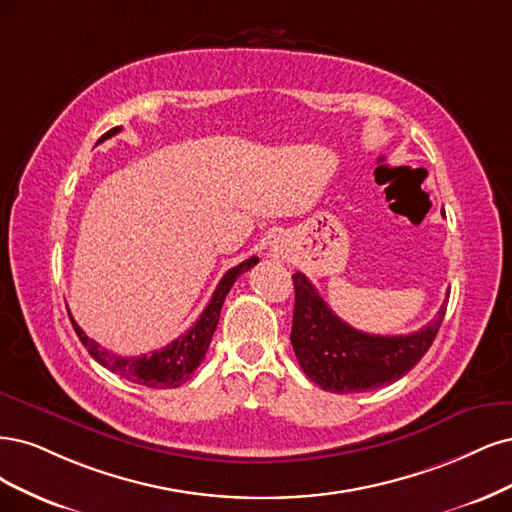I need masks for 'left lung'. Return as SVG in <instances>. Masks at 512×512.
Segmentation results:
<instances>
[{
    "instance_id": "obj_1",
    "label": "left lung",
    "mask_w": 512,
    "mask_h": 512,
    "mask_svg": "<svg viewBox=\"0 0 512 512\" xmlns=\"http://www.w3.org/2000/svg\"><path fill=\"white\" fill-rule=\"evenodd\" d=\"M295 308L291 344L304 374L332 393H361L391 385L415 368L430 349L442 325L447 300L419 332L406 336H374L357 332L302 274H293Z\"/></svg>"
}]
</instances>
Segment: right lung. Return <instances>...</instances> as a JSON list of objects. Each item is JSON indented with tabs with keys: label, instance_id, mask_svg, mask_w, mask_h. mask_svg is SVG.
I'll use <instances>...</instances> for the list:
<instances>
[{
	"label": "right lung",
	"instance_id": "right-lung-1",
	"mask_svg": "<svg viewBox=\"0 0 512 512\" xmlns=\"http://www.w3.org/2000/svg\"><path fill=\"white\" fill-rule=\"evenodd\" d=\"M119 131H121V127L110 129L108 134L102 136V140L112 138L114 134H119ZM257 261H259L257 257H251V259L238 263L236 268L227 270L225 276L221 278V283L217 285V289H214L208 306L204 308L200 319L191 325L189 332L180 334L168 346H163V349H159V351H153L151 355H140V357L114 355L108 349H102V346L95 340H91L89 336H85V332L78 327V323L72 319V315H70V319H72V325L76 329L80 342L87 346V351L91 353V357L97 361V364H102L110 372L119 374L121 378H127V381H131V383H138V385L151 387V389H174V387H180L183 383H187L193 376L195 368L204 361L212 334H214V329H217V323L221 317L225 295L236 283V278L240 274H244L246 270H251Z\"/></svg>",
	"mask_w": 512,
	"mask_h": 512
}]
</instances>
